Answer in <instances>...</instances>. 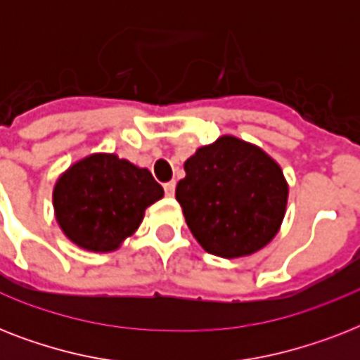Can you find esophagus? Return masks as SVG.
Returning a JSON list of instances; mask_svg holds the SVG:
<instances>
[{"instance_id": "esophagus-1", "label": "esophagus", "mask_w": 360, "mask_h": 360, "mask_svg": "<svg viewBox=\"0 0 360 360\" xmlns=\"http://www.w3.org/2000/svg\"><path fill=\"white\" fill-rule=\"evenodd\" d=\"M164 192H166V196H174V194H175V181L164 183Z\"/></svg>"}]
</instances>
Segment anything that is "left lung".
I'll use <instances>...</instances> for the list:
<instances>
[{
  "label": "left lung",
  "mask_w": 360,
  "mask_h": 360,
  "mask_svg": "<svg viewBox=\"0 0 360 360\" xmlns=\"http://www.w3.org/2000/svg\"><path fill=\"white\" fill-rule=\"evenodd\" d=\"M185 172L175 198L203 250L228 259L250 256L278 233L288 183L263 149L220 136L186 160Z\"/></svg>",
  "instance_id": "left-lung-1"
}]
</instances>
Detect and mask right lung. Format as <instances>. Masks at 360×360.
<instances>
[{
  "mask_svg": "<svg viewBox=\"0 0 360 360\" xmlns=\"http://www.w3.org/2000/svg\"><path fill=\"white\" fill-rule=\"evenodd\" d=\"M164 196L147 168L114 153H95L59 175L53 211L63 233L84 250H117L138 230L146 209Z\"/></svg>",
  "mask_w": 360,
  "mask_h": 360,
  "instance_id": "right-lung-1",
  "label": "right lung"
}]
</instances>
